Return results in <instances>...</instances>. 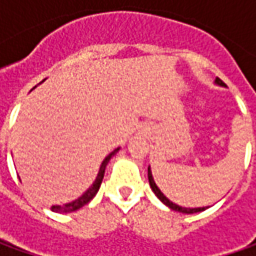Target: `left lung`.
Wrapping results in <instances>:
<instances>
[{
    "label": "left lung",
    "instance_id": "left-lung-1",
    "mask_svg": "<svg viewBox=\"0 0 256 256\" xmlns=\"http://www.w3.org/2000/svg\"><path fill=\"white\" fill-rule=\"evenodd\" d=\"M215 84L221 85V86H224V82H222L220 78H216L215 80ZM148 181H150V185H151V190L154 191V194L160 198V201H162L166 206H170L171 210H174V211H178V212H182V214H195V212H201V211H205L206 208H210V206H202V208H184V206H180V205H176V204H174L172 201H170L165 195H164L162 192H161V190L156 186V184H155V181H154L152 178V172H151V168H148Z\"/></svg>",
    "mask_w": 256,
    "mask_h": 256
}]
</instances>
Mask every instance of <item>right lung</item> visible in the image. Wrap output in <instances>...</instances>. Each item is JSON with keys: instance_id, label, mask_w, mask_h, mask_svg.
<instances>
[{"instance_id": "obj_1", "label": "right lung", "mask_w": 256, "mask_h": 256, "mask_svg": "<svg viewBox=\"0 0 256 256\" xmlns=\"http://www.w3.org/2000/svg\"><path fill=\"white\" fill-rule=\"evenodd\" d=\"M120 151V148H116V150H114L112 152L108 154L106 156H105V160L101 164V166H100V171H98V175H96V178H95V181L94 184L86 190V191L78 198V200H75L72 202H68V204H65V205H52L51 206V211L54 212H60V214H68V212H74L76 210H80V208H82L84 205H86L88 202L92 200L94 196L96 195V192L100 190V186H101V182H102L104 178V174H105V168H106V165L110 162V160L112 158L115 154Z\"/></svg>"}]
</instances>
